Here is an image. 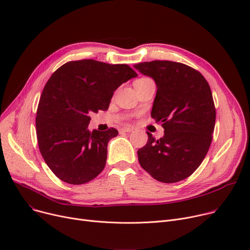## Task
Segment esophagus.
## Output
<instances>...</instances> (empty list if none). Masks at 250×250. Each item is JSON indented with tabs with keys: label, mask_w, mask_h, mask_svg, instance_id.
<instances>
[{
	"label": "esophagus",
	"mask_w": 250,
	"mask_h": 250,
	"mask_svg": "<svg viewBox=\"0 0 250 250\" xmlns=\"http://www.w3.org/2000/svg\"><path fill=\"white\" fill-rule=\"evenodd\" d=\"M132 130H133V128H131V127H129V126L123 127V128L121 129V131H122V132H131Z\"/></svg>",
	"instance_id": "1"
}]
</instances>
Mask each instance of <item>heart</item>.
Wrapping results in <instances>:
<instances>
[{
  "label": "heart",
  "instance_id": "b5f03b06",
  "mask_svg": "<svg viewBox=\"0 0 250 250\" xmlns=\"http://www.w3.org/2000/svg\"><path fill=\"white\" fill-rule=\"evenodd\" d=\"M148 78H142V79H138V80H136V81H144V80H147ZM135 81V82H136Z\"/></svg>",
  "mask_w": 250,
  "mask_h": 250
}]
</instances>
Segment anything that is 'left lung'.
<instances>
[{
	"label": "left lung",
	"instance_id": "obj_1",
	"mask_svg": "<svg viewBox=\"0 0 250 250\" xmlns=\"http://www.w3.org/2000/svg\"><path fill=\"white\" fill-rule=\"evenodd\" d=\"M154 79L157 93L151 117L161 122L164 135L137 151L138 161L157 181L172 184L188 177L200 166L212 141L215 107L205 78L181 62L154 61L134 64Z\"/></svg>",
	"mask_w": 250,
	"mask_h": 250
}]
</instances>
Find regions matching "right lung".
I'll return each mask as SVG.
<instances>
[{"instance_id":"1","label":"right lung","mask_w":250,"mask_h":250,"mask_svg":"<svg viewBox=\"0 0 250 250\" xmlns=\"http://www.w3.org/2000/svg\"><path fill=\"white\" fill-rule=\"evenodd\" d=\"M137 74L127 64L93 59L68 62L52 74L40 98L36 128L40 152L62 182L82 185L105 166L107 143L118 130L89 131V114L106 111L116 89Z\"/></svg>"}]
</instances>
